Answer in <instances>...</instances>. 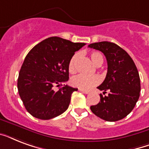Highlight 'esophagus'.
I'll use <instances>...</instances> for the list:
<instances>
[{"label":"esophagus","mask_w":149,"mask_h":149,"mask_svg":"<svg viewBox=\"0 0 149 149\" xmlns=\"http://www.w3.org/2000/svg\"><path fill=\"white\" fill-rule=\"evenodd\" d=\"M79 91H80V92H82V93H85V94H87V93H90V91H85V90H81V89H79Z\"/></svg>","instance_id":"esophagus-1"}]
</instances>
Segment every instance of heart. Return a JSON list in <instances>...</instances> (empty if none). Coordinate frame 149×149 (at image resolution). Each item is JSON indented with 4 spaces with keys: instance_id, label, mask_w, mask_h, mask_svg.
Masks as SVG:
<instances>
[{
    "instance_id": "b5f03b06",
    "label": "heart",
    "mask_w": 149,
    "mask_h": 149,
    "mask_svg": "<svg viewBox=\"0 0 149 149\" xmlns=\"http://www.w3.org/2000/svg\"><path fill=\"white\" fill-rule=\"evenodd\" d=\"M90 57L96 65H102L104 62V58L101 54L98 52H92L90 54ZM80 58V53L76 52L70 59L68 64V69L70 73H74L77 71V65L78 61ZM100 83V78L99 76H86V75L79 74L77 75L71 79V84L73 86L81 90H89L93 86H97Z\"/></svg>"
}]
</instances>
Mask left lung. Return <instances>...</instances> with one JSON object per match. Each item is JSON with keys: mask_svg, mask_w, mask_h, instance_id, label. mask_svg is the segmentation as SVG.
Listing matches in <instances>:
<instances>
[{"mask_svg": "<svg viewBox=\"0 0 149 149\" xmlns=\"http://www.w3.org/2000/svg\"><path fill=\"white\" fill-rule=\"evenodd\" d=\"M88 46L102 52L107 62L106 78L97 87L104 95L100 94V101L91 107V111L107 121L121 120L134 109L140 96L136 65L127 52L115 43L100 42Z\"/></svg>", "mask_w": 149, "mask_h": 149, "instance_id": "1", "label": "left lung"}]
</instances>
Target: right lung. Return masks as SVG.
<instances>
[{"instance_id":"right-lung-1","label":"right lung","mask_w":149,"mask_h":149,"mask_svg":"<svg viewBox=\"0 0 149 149\" xmlns=\"http://www.w3.org/2000/svg\"><path fill=\"white\" fill-rule=\"evenodd\" d=\"M85 43L50 37L34 46L24 58L17 79V90L24 107L38 119L49 120L65 112L71 95L78 89L62 83L69 79L68 64ZM55 86L60 87L54 91Z\"/></svg>"}]
</instances>
